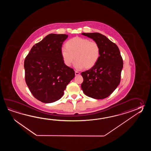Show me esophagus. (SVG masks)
Masks as SVG:
<instances>
[{
  "label": "esophagus",
  "mask_w": 151,
  "mask_h": 151,
  "mask_svg": "<svg viewBox=\"0 0 151 151\" xmlns=\"http://www.w3.org/2000/svg\"><path fill=\"white\" fill-rule=\"evenodd\" d=\"M79 74H80V73H79V72L75 71V75H76V76H78V75H79Z\"/></svg>",
  "instance_id": "34e87169"
}]
</instances>
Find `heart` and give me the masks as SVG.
<instances>
[{"label": "heart", "mask_w": 151, "mask_h": 151, "mask_svg": "<svg viewBox=\"0 0 151 151\" xmlns=\"http://www.w3.org/2000/svg\"><path fill=\"white\" fill-rule=\"evenodd\" d=\"M61 58L64 64L71 66L74 59V68L80 70L83 68H93L99 59L100 48L95 41L80 37H76L68 40L65 47L61 48Z\"/></svg>", "instance_id": "heart-1"}]
</instances>
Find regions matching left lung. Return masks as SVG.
I'll return each instance as SVG.
<instances>
[{
    "label": "left lung",
    "instance_id": "left-lung-1",
    "mask_svg": "<svg viewBox=\"0 0 151 151\" xmlns=\"http://www.w3.org/2000/svg\"><path fill=\"white\" fill-rule=\"evenodd\" d=\"M92 39L100 48V56L96 64L81 72L83 81L81 89L87 96L96 99L106 98L112 93L120 82L123 60L119 48L106 36L99 33H83Z\"/></svg>",
    "mask_w": 151,
    "mask_h": 151
}]
</instances>
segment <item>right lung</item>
I'll return each mask as SVG.
<instances>
[{
	"mask_svg": "<svg viewBox=\"0 0 151 151\" xmlns=\"http://www.w3.org/2000/svg\"><path fill=\"white\" fill-rule=\"evenodd\" d=\"M67 35L50 34L35 44L24 61L26 83L32 95L42 103L60 99L74 78L73 68L66 66L61 49Z\"/></svg>",
	"mask_w": 151,
	"mask_h": 151,
	"instance_id": "obj_1",
	"label": "right lung"
}]
</instances>
